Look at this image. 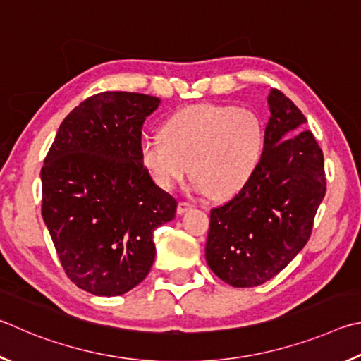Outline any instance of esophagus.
<instances>
[{
	"mask_svg": "<svg viewBox=\"0 0 361 361\" xmlns=\"http://www.w3.org/2000/svg\"><path fill=\"white\" fill-rule=\"evenodd\" d=\"M190 209H193V204L188 203V201H179V204H177V212L179 214H185Z\"/></svg>",
	"mask_w": 361,
	"mask_h": 361,
	"instance_id": "34e87169",
	"label": "esophagus"
}]
</instances>
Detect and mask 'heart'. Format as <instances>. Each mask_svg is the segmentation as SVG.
Segmentation results:
<instances>
[{
	"label": "heart",
	"mask_w": 361,
	"mask_h": 361,
	"mask_svg": "<svg viewBox=\"0 0 361 361\" xmlns=\"http://www.w3.org/2000/svg\"><path fill=\"white\" fill-rule=\"evenodd\" d=\"M267 135L260 117L226 104H193L161 123L158 136L139 145L150 179L171 190L188 173L195 188L214 200L241 193L260 168Z\"/></svg>",
	"instance_id": "heart-1"
}]
</instances>
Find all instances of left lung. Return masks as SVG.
<instances>
[{
    "instance_id": "8db88e82",
    "label": "left lung",
    "mask_w": 361,
    "mask_h": 361,
    "mask_svg": "<svg viewBox=\"0 0 361 361\" xmlns=\"http://www.w3.org/2000/svg\"><path fill=\"white\" fill-rule=\"evenodd\" d=\"M268 103L260 168L241 193L211 209L206 262L233 287L262 286L298 255L326 192L324 154L302 130L306 117L277 88Z\"/></svg>"
}]
</instances>
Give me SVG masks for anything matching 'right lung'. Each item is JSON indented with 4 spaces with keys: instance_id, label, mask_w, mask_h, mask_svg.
Masks as SVG:
<instances>
[{
    "instance_id": "add662e5",
    "label": "right lung",
    "mask_w": 361,
    "mask_h": 361,
    "mask_svg": "<svg viewBox=\"0 0 361 361\" xmlns=\"http://www.w3.org/2000/svg\"><path fill=\"white\" fill-rule=\"evenodd\" d=\"M160 99L101 92L63 120L44 158L42 219L66 276L98 296L130 292L154 264V231L177 201L139 161L141 128Z\"/></svg>"
}]
</instances>
